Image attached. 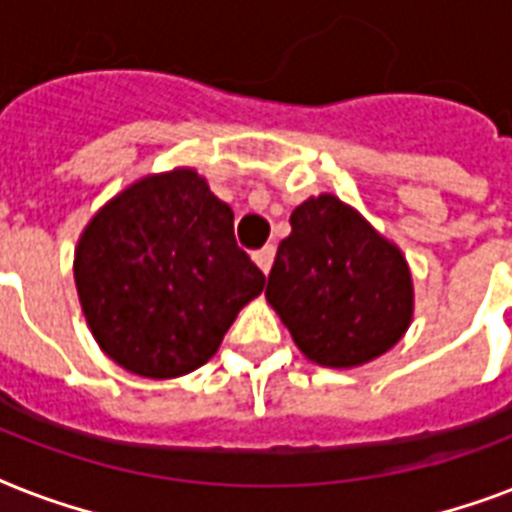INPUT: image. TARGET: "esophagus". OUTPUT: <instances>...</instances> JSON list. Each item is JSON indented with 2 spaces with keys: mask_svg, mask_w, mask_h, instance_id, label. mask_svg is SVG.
I'll list each match as a JSON object with an SVG mask.
<instances>
[{
  "mask_svg": "<svg viewBox=\"0 0 512 512\" xmlns=\"http://www.w3.org/2000/svg\"><path fill=\"white\" fill-rule=\"evenodd\" d=\"M273 255H276V249H273V244H265L263 249H257L255 255V263L260 265V271L263 273H268L271 271V265H273Z\"/></svg>",
  "mask_w": 512,
  "mask_h": 512,
  "instance_id": "1",
  "label": "esophagus"
}]
</instances>
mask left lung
<instances>
[{
  "instance_id": "1",
  "label": "left lung",
  "mask_w": 512,
  "mask_h": 512,
  "mask_svg": "<svg viewBox=\"0 0 512 512\" xmlns=\"http://www.w3.org/2000/svg\"><path fill=\"white\" fill-rule=\"evenodd\" d=\"M265 298L308 360L357 368L411 325L413 284L403 252L351 206L325 193L290 217Z\"/></svg>"
}]
</instances>
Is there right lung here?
<instances>
[{
    "instance_id": "right-lung-1",
    "label": "right lung",
    "mask_w": 512,
    "mask_h": 512,
    "mask_svg": "<svg viewBox=\"0 0 512 512\" xmlns=\"http://www.w3.org/2000/svg\"><path fill=\"white\" fill-rule=\"evenodd\" d=\"M74 282L117 365L177 378L214 357L265 276L236 244L230 206L195 171L177 169L139 179L93 217Z\"/></svg>"
}]
</instances>
